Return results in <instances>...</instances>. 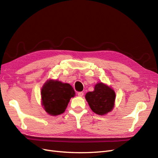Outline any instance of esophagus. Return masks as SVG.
<instances>
[{"mask_svg":"<svg viewBox=\"0 0 158 158\" xmlns=\"http://www.w3.org/2000/svg\"><path fill=\"white\" fill-rule=\"evenodd\" d=\"M78 95L79 97H82L83 95H84V92H78Z\"/></svg>","mask_w":158,"mask_h":158,"instance_id":"1","label":"esophagus"}]
</instances>
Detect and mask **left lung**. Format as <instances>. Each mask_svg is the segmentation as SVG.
Segmentation results:
<instances>
[{"label":"left lung","mask_w":158,"mask_h":158,"mask_svg":"<svg viewBox=\"0 0 158 158\" xmlns=\"http://www.w3.org/2000/svg\"><path fill=\"white\" fill-rule=\"evenodd\" d=\"M115 97L114 89L102 82L95 84L93 92H89L85 95L91 109L99 115H104L112 111Z\"/></svg>","instance_id":"1"}]
</instances>
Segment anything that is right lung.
<instances>
[{"label":"right lung","instance_id":"1","mask_svg":"<svg viewBox=\"0 0 158 158\" xmlns=\"http://www.w3.org/2000/svg\"><path fill=\"white\" fill-rule=\"evenodd\" d=\"M41 95L45 111L51 116H56L65 111L75 92L69 84L50 79L43 85Z\"/></svg>","mask_w":158,"mask_h":158}]
</instances>
